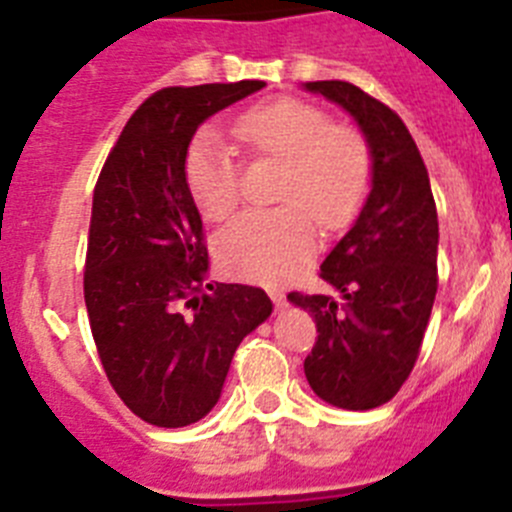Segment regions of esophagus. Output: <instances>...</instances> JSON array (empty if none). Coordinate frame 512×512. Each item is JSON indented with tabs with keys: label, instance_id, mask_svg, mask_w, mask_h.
<instances>
[{
	"label": "esophagus",
	"instance_id": "obj_1",
	"mask_svg": "<svg viewBox=\"0 0 512 512\" xmlns=\"http://www.w3.org/2000/svg\"><path fill=\"white\" fill-rule=\"evenodd\" d=\"M269 297L274 300V305H277V310H284V305H287V300H284L282 292H277V289H269Z\"/></svg>",
	"mask_w": 512,
	"mask_h": 512
}]
</instances>
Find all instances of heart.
<instances>
[{"label":"heart","mask_w":512,"mask_h":512,"mask_svg":"<svg viewBox=\"0 0 512 512\" xmlns=\"http://www.w3.org/2000/svg\"><path fill=\"white\" fill-rule=\"evenodd\" d=\"M235 135L256 156L282 161L277 210L235 217L215 238V256L228 274L274 284L307 264L315 225L338 230L356 215L372 176L364 138L338 128L320 107L297 99L259 104L235 122ZM192 200L210 220H223L241 202V169L215 128L194 135L184 156Z\"/></svg>","instance_id":"obj_1"}]
</instances>
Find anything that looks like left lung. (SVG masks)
<instances>
[{
	"label": "left lung",
	"mask_w": 512,
	"mask_h": 512,
	"mask_svg": "<svg viewBox=\"0 0 512 512\" xmlns=\"http://www.w3.org/2000/svg\"><path fill=\"white\" fill-rule=\"evenodd\" d=\"M302 89L354 117L372 156L369 194L320 264L333 295L289 292L318 325L305 359L312 392L343 410L390 402L413 372L436 300L438 215L423 158L405 122L348 81Z\"/></svg>",
	"instance_id": "left-lung-1"
}]
</instances>
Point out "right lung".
<instances>
[{"mask_svg":"<svg viewBox=\"0 0 512 512\" xmlns=\"http://www.w3.org/2000/svg\"><path fill=\"white\" fill-rule=\"evenodd\" d=\"M264 81L169 87L130 117L99 174L84 300L107 379L146 423L184 428L223 395L235 348L271 315L248 284H206L202 217L184 176L194 133Z\"/></svg>","mask_w":512,"mask_h":512,"instance_id":"right-lung-1","label":"right lung"}]
</instances>
